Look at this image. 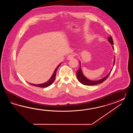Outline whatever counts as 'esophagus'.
<instances>
[{"instance_id":"esophagus-1","label":"esophagus","mask_w":133,"mask_h":133,"mask_svg":"<svg viewBox=\"0 0 133 133\" xmlns=\"http://www.w3.org/2000/svg\"><path fill=\"white\" fill-rule=\"evenodd\" d=\"M74 57V56L73 54H70V55H69L67 57V59L68 60H71Z\"/></svg>"}]
</instances>
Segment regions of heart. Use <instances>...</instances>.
I'll return each instance as SVG.
<instances>
[{"mask_svg": "<svg viewBox=\"0 0 133 133\" xmlns=\"http://www.w3.org/2000/svg\"><path fill=\"white\" fill-rule=\"evenodd\" d=\"M93 40V38L91 36H88V37H85V42L87 43H89L91 42L92 41V40Z\"/></svg>", "mask_w": 133, "mask_h": 133, "instance_id": "heart-1", "label": "heart"}]
</instances>
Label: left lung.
Listing matches in <instances>:
<instances>
[{
  "instance_id": "8db88e82",
  "label": "left lung",
  "mask_w": 133,
  "mask_h": 133,
  "mask_svg": "<svg viewBox=\"0 0 133 133\" xmlns=\"http://www.w3.org/2000/svg\"><path fill=\"white\" fill-rule=\"evenodd\" d=\"M108 41L110 43L111 45H114L113 38L111 36H110V37L108 38ZM112 48H113V49H114L113 46H112ZM115 58L114 59L113 65H115ZM80 66L79 68V69L77 71V72H76L77 78V79L78 80L79 82H80L81 84H83V85H98V84L102 83L108 78V77L110 74L111 72L112 71V69H113V68H112L110 72L108 73L107 76H105V77L103 78L102 79L94 81V80H89V79L87 78L86 77H85V76L83 75V74L82 73V69H81V62H80Z\"/></svg>"
}]
</instances>
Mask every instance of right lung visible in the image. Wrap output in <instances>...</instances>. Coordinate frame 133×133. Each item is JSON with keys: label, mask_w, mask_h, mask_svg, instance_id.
<instances>
[{"label": "right lung", "mask_w": 133, "mask_h": 133, "mask_svg": "<svg viewBox=\"0 0 133 133\" xmlns=\"http://www.w3.org/2000/svg\"><path fill=\"white\" fill-rule=\"evenodd\" d=\"M61 64V63L59 64L58 66H57V68L55 69V70L54 71V73L53 74L52 76L51 77V78L49 79V80H48L47 82H45L43 84H31V83H29V84L34 85L35 87H39V88H45L48 87V86L50 85L53 84V83L55 79V77L56 76V73H57V70L58 69V68H59L60 65Z\"/></svg>", "instance_id": "right-lung-1"}]
</instances>
